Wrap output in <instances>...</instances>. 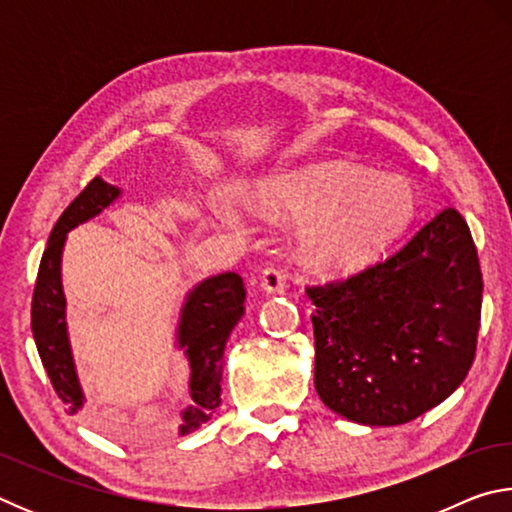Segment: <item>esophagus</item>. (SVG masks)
I'll list each match as a JSON object with an SVG mask.
<instances>
[{"label": "esophagus", "mask_w": 512, "mask_h": 512, "mask_svg": "<svg viewBox=\"0 0 512 512\" xmlns=\"http://www.w3.org/2000/svg\"><path fill=\"white\" fill-rule=\"evenodd\" d=\"M259 284L266 293H284L287 291V275L282 273V268L277 266H268L259 275Z\"/></svg>", "instance_id": "1"}]
</instances>
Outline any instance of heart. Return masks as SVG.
<instances>
[{
	"mask_svg": "<svg viewBox=\"0 0 512 512\" xmlns=\"http://www.w3.org/2000/svg\"><path fill=\"white\" fill-rule=\"evenodd\" d=\"M273 205L302 225V255L325 271H352L400 235L413 216L415 192L397 176L320 162L282 176Z\"/></svg>",
	"mask_w": 512,
	"mask_h": 512,
	"instance_id": "obj_1",
	"label": "heart"
}]
</instances>
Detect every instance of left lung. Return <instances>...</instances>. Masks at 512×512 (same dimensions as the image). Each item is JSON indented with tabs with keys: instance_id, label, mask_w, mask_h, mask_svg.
Returning a JSON list of instances; mask_svg holds the SVG:
<instances>
[{
	"instance_id": "left-lung-1",
	"label": "left lung",
	"mask_w": 512,
	"mask_h": 512,
	"mask_svg": "<svg viewBox=\"0 0 512 512\" xmlns=\"http://www.w3.org/2000/svg\"><path fill=\"white\" fill-rule=\"evenodd\" d=\"M314 384L325 406L368 427L411 422L472 368L483 277L461 212L445 207L391 257L307 287Z\"/></svg>"
}]
</instances>
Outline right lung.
Here are the masks:
<instances>
[{"label": "right lung", "instance_id": "add662e5", "mask_svg": "<svg viewBox=\"0 0 512 512\" xmlns=\"http://www.w3.org/2000/svg\"><path fill=\"white\" fill-rule=\"evenodd\" d=\"M119 196V189L101 178L90 180L83 192L67 205L51 230L45 253L40 259L36 289L31 302V329L36 348L51 379L56 395L69 404L76 413L83 406V391L76 379L72 350L67 341L65 325V296L60 284V253H63L65 235L76 225L97 216ZM246 287L241 275L221 273L198 284L189 293L183 305L178 325V345L185 348L192 368L189 395L192 406L183 411L180 433L198 429L212 418L221 404V377H223V350L230 332L244 316Z\"/></svg>", "mask_w": 512, "mask_h": 512}]
</instances>
